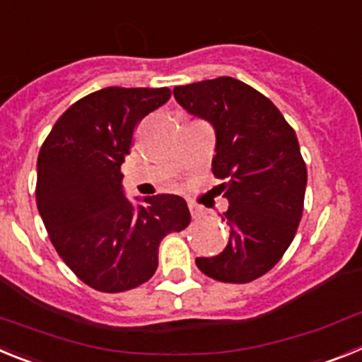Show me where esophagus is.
I'll list each match as a JSON object with an SVG mask.
<instances>
[{
    "instance_id": "obj_1",
    "label": "esophagus",
    "mask_w": 362,
    "mask_h": 362,
    "mask_svg": "<svg viewBox=\"0 0 362 362\" xmlns=\"http://www.w3.org/2000/svg\"><path fill=\"white\" fill-rule=\"evenodd\" d=\"M188 210H190V214L194 219H201V217L204 216V209L196 203H188Z\"/></svg>"
}]
</instances>
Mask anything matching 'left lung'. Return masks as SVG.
Returning <instances> with one entry per match:
<instances>
[{
  "label": "left lung",
  "mask_w": 362,
  "mask_h": 362,
  "mask_svg": "<svg viewBox=\"0 0 362 362\" xmlns=\"http://www.w3.org/2000/svg\"><path fill=\"white\" fill-rule=\"evenodd\" d=\"M174 98L214 124L212 172L230 203L221 216L230 225L228 245L197 257V268L221 283H250L279 263L303 216L308 175L296 132L267 95L239 79L175 86Z\"/></svg>",
  "instance_id": "obj_1"
}]
</instances>
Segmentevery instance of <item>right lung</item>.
Wrapping results in <instances>:
<instances>
[{"label": "right lung", "instance_id": "1", "mask_svg": "<svg viewBox=\"0 0 362 362\" xmlns=\"http://www.w3.org/2000/svg\"><path fill=\"white\" fill-rule=\"evenodd\" d=\"M170 95L166 86L101 88L66 108L41 145L40 216L59 257L98 292L146 283L158 268L161 239L190 223L179 196L146 197L136 209L121 187L134 130Z\"/></svg>", "mask_w": 362, "mask_h": 362}]
</instances>
